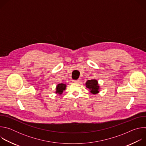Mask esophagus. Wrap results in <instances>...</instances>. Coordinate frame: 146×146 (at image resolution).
I'll return each instance as SVG.
<instances>
[{
	"label": "esophagus",
	"mask_w": 146,
	"mask_h": 146,
	"mask_svg": "<svg viewBox=\"0 0 146 146\" xmlns=\"http://www.w3.org/2000/svg\"><path fill=\"white\" fill-rule=\"evenodd\" d=\"M74 82H80V79H78V80H73V81Z\"/></svg>",
	"instance_id": "34e87169"
}]
</instances>
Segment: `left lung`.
Segmentation results:
<instances>
[{
    "label": "left lung",
    "mask_w": 146,
    "mask_h": 146,
    "mask_svg": "<svg viewBox=\"0 0 146 146\" xmlns=\"http://www.w3.org/2000/svg\"><path fill=\"white\" fill-rule=\"evenodd\" d=\"M86 85L87 88L90 89L91 92L92 94H96L99 92V86H98V82L96 80H88L86 83Z\"/></svg>",
    "instance_id": "1"
}]
</instances>
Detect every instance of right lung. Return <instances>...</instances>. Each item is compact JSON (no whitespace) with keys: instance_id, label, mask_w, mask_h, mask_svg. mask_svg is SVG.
Masks as SVG:
<instances>
[{"instance_id":"1","label":"right lung","mask_w":146,"mask_h":146,"mask_svg":"<svg viewBox=\"0 0 146 146\" xmlns=\"http://www.w3.org/2000/svg\"><path fill=\"white\" fill-rule=\"evenodd\" d=\"M66 86L64 84H59L56 87V93L59 94H62L63 92V91L65 90Z\"/></svg>"}]
</instances>
